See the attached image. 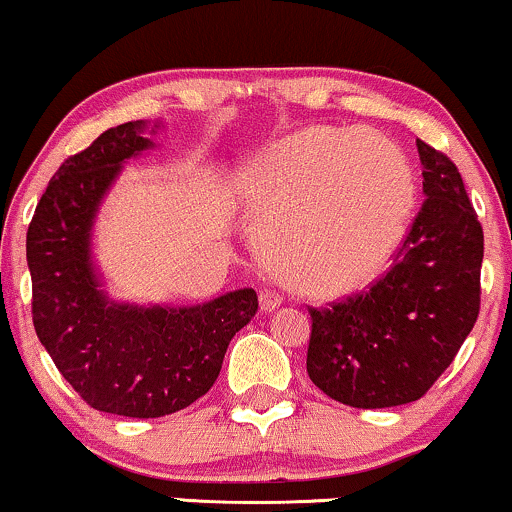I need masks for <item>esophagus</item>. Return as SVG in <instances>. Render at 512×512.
<instances>
[{
  "instance_id": "obj_1",
  "label": "esophagus",
  "mask_w": 512,
  "mask_h": 512,
  "mask_svg": "<svg viewBox=\"0 0 512 512\" xmlns=\"http://www.w3.org/2000/svg\"><path fill=\"white\" fill-rule=\"evenodd\" d=\"M281 300H283V297L274 293V290H262V293H260L262 312H274L278 304H281Z\"/></svg>"
}]
</instances>
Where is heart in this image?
I'll list each match as a JSON object with an SVG mask.
<instances>
[{
	"mask_svg": "<svg viewBox=\"0 0 512 512\" xmlns=\"http://www.w3.org/2000/svg\"><path fill=\"white\" fill-rule=\"evenodd\" d=\"M248 203L264 255L288 286L349 295L373 283L404 241L416 177L380 134L314 127L252 174Z\"/></svg>",
	"mask_w": 512,
	"mask_h": 512,
	"instance_id": "1",
	"label": "heart"
}]
</instances>
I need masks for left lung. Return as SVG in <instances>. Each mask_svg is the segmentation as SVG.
<instances>
[{
	"instance_id": "left-lung-1",
	"label": "left lung",
	"mask_w": 512,
	"mask_h": 512,
	"mask_svg": "<svg viewBox=\"0 0 512 512\" xmlns=\"http://www.w3.org/2000/svg\"><path fill=\"white\" fill-rule=\"evenodd\" d=\"M416 146L425 200L397 264L368 293L309 309V378L354 409L423 397L480 314L482 226L458 167L425 141Z\"/></svg>"
}]
</instances>
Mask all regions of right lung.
<instances>
[{
	"label": "right lung",
	"instance_id": "obj_1",
	"mask_svg": "<svg viewBox=\"0 0 512 512\" xmlns=\"http://www.w3.org/2000/svg\"><path fill=\"white\" fill-rule=\"evenodd\" d=\"M146 127H111L70 155L42 193L25 243L37 338L92 409L127 418L170 416L203 397L231 338L257 312L252 288L193 307H144L103 290L94 222L122 165L153 148L141 137Z\"/></svg>",
	"mask_w": 512,
	"mask_h": 512
}]
</instances>
